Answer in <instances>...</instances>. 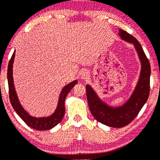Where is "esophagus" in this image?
<instances>
[{
	"instance_id": "34e87169",
	"label": "esophagus",
	"mask_w": 160,
	"mask_h": 160,
	"mask_svg": "<svg viewBox=\"0 0 160 160\" xmlns=\"http://www.w3.org/2000/svg\"><path fill=\"white\" fill-rule=\"evenodd\" d=\"M80 77H81V78H82V80H85V79H88V77H89V75H88V73L87 71L83 70L80 73Z\"/></svg>"
}]
</instances>
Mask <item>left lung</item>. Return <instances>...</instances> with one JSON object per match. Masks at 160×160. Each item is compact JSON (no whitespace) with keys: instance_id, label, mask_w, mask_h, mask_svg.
<instances>
[{"instance_id":"8db88e82","label":"left lung","mask_w":160,"mask_h":160,"mask_svg":"<svg viewBox=\"0 0 160 160\" xmlns=\"http://www.w3.org/2000/svg\"><path fill=\"white\" fill-rule=\"evenodd\" d=\"M118 34L123 40L133 44L142 63L139 82L132 96L122 106L113 108L107 106L98 97L90 85H86L88 106L92 115L100 123L114 128H122L129 124L139 114L148 99L151 74L149 61L138 40L121 28Z\"/></svg>"}]
</instances>
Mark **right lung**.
I'll list each match as a JSON object with an SVG mask.
<instances>
[{
    "label": "right lung",
    "mask_w": 160,
    "mask_h": 160,
    "mask_svg": "<svg viewBox=\"0 0 160 160\" xmlns=\"http://www.w3.org/2000/svg\"><path fill=\"white\" fill-rule=\"evenodd\" d=\"M15 51H14L13 55L9 61L8 67V72H7V77H8V90H9V98H10L11 103L15 111L17 113L20 118L29 126V127L34 128L36 130L44 131L51 129L54 126H57L63 118L65 115V101L67 95L70 91L71 89L78 83L77 80L73 81L70 84L67 85L62 90L60 95H59L58 105L57 108L54 113L52 116L46 118H35L30 116L18 101L17 95H16L15 88H14L13 79V63L15 57Z\"/></svg>",
    "instance_id": "add662e5"
}]
</instances>
